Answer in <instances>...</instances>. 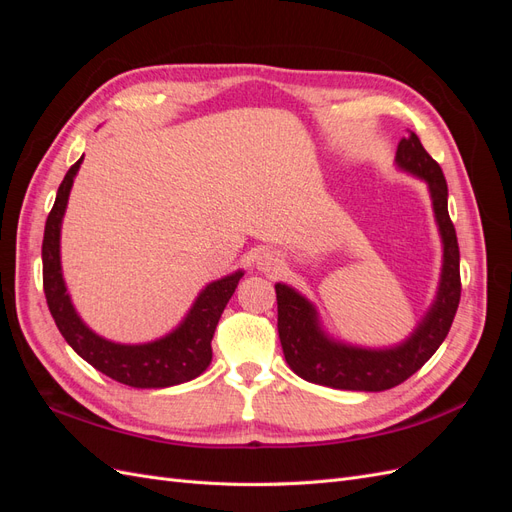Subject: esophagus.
<instances>
[{"label": "esophagus", "instance_id": "esophagus-1", "mask_svg": "<svg viewBox=\"0 0 512 512\" xmlns=\"http://www.w3.org/2000/svg\"><path fill=\"white\" fill-rule=\"evenodd\" d=\"M280 265H282L280 256H275L273 252H265L258 258V267L262 271H277V269H280Z\"/></svg>", "mask_w": 512, "mask_h": 512}]
</instances>
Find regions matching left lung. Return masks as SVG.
Instances as JSON below:
<instances>
[{
  "mask_svg": "<svg viewBox=\"0 0 512 512\" xmlns=\"http://www.w3.org/2000/svg\"><path fill=\"white\" fill-rule=\"evenodd\" d=\"M395 162L401 170L416 175L429 185L433 213H436L444 247L436 301L404 344L371 350L335 342L320 329L316 307L312 303L294 288L275 284L277 331H280L286 363L294 374L307 382L342 391L378 393L393 389L416 374L451 331L461 297V277L457 232L451 215H448L446 179L440 164L429 156L414 132L399 141Z\"/></svg>",
  "mask_w": 512,
  "mask_h": 512,
  "instance_id": "8db88e82",
  "label": "left lung"
}]
</instances>
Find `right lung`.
<instances>
[{"label":"right lung","instance_id":"obj_1","mask_svg":"<svg viewBox=\"0 0 512 512\" xmlns=\"http://www.w3.org/2000/svg\"><path fill=\"white\" fill-rule=\"evenodd\" d=\"M83 158L74 162L61 181L55 205L46 218L42 239V284L46 305L72 350L85 359L91 367L102 371L104 376L134 389H166L181 382L194 380L211 363V339L218 327L226 303L235 292L243 271L211 282L198 294L188 316L179 327L149 344H115L96 335L76 314L61 275L59 235L64 220L68 196Z\"/></svg>","mask_w":512,"mask_h":512}]
</instances>
